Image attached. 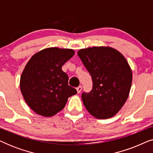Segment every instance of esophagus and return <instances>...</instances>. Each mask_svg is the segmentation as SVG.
Returning a JSON list of instances; mask_svg holds the SVG:
<instances>
[{
  "label": "esophagus",
  "instance_id": "34e87169",
  "mask_svg": "<svg viewBox=\"0 0 153 153\" xmlns=\"http://www.w3.org/2000/svg\"><path fill=\"white\" fill-rule=\"evenodd\" d=\"M81 90H82V87H81V85H79V87L76 88V91H77V93H80Z\"/></svg>",
  "mask_w": 153,
  "mask_h": 153
}]
</instances>
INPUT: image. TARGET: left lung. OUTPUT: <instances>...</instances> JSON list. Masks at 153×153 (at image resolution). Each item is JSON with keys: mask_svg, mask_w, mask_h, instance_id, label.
I'll return each instance as SVG.
<instances>
[{"mask_svg": "<svg viewBox=\"0 0 153 153\" xmlns=\"http://www.w3.org/2000/svg\"><path fill=\"white\" fill-rule=\"evenodd\" d=\"M78 56L91 75L93 89L83 93V103L95 118L114 116L124 105L130 91L132 72L125 58L109 47L80 49Z\"/></svg>", "mask_w": 153, "mask_h": 153, "instance_id": "1", "label": "left lung"}]
</instances>
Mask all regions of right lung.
<instances>
[{
	"label": "right lung",
	"mask_w": 153,
	"mask_h": 153,
	"mask_svg": "<svg viewBox=\"0 0 153 153\" xmlns=\"http://www.w3.org/2000/svg\"><path fill=\"white\" fill-rule=\"evenodd\" d=\"M70 49L50 47L34 54L27 62L20 79L24 99L31 109L45 117L56 115L68 98L77 93L68 85L62 66L74 56Z\"/></svg>",
	"instance_id": "1"
}]
</instances>
